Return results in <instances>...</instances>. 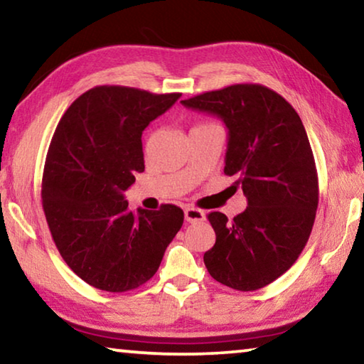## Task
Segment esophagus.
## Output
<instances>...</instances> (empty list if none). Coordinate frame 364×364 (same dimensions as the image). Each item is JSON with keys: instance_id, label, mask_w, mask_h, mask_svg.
I'll return each mask as SVG.
<instances>
[{"instance_id": "esophagus-1", "label": "esophagus", "mask_w": 364, "mask_h": 364, "mask_svg": "<svg viewBox=\"0 0 364 364\" xmlns=\"http://www.w3.org/2000/svg\"><path fill=\"white\" fill-rule=\"evenodd\" d=\"M184 218H186L188 223H197V221H204L205 220V213L199 210V208L188 207L186 210H184Z\"/></svg>"}]
</instances>
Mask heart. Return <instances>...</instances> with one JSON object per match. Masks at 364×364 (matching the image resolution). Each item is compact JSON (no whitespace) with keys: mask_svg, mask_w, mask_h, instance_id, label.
<instances>
[{"mask_svg":"<svg viewBox=\"0 0 364 364\" xmlns=\"http://www.w3.org/2000/svg\"><path fill=\"white\" fill-rule=\"evenodd\" d=\"M199 127H204V125H199Z\"/></svg>","mask_w":364,"mask_h":364,"instance_id":"1","label":"heart"}]
</instances>
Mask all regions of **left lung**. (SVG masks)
I'll return each mask as SVG.
<instances>
[{"label": "left lung", "mask_w": 364, "mask_h": 364, "mask_svg": "<svg viewBox=\"0 0 364 364\" xmlns=\"http://www.w3.org/2000/svg\"><path fill=\"white\" fill-rule=\"evenodd\" d=\"M217 115L228 128L225 173L247 197L232 221L208 213L217 234L204 263L213 279L257 291L278 279L304 250L318 208V175L304 123L284 97L263 85H231L181 101Z\"/></svg>", "instance_id": "1"}]
</instances>
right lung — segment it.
I'll use <instances>...</instances> for the list:
<instances>
[{"label": "right lung", "mask_w": 364, "mask_h": 364, "mask_svg": "<svg viewBox=\"0 0 364 364\" xmlns=\"http://www.w3.org/2000/svg\"><path fill=\"white\" fill-rule=\"evenodd\" d=\"M180 96L96 86L72 102L54 132L43 210L59 254L90 286L127 292L144 284L180 231V207L133 213L123 196L144 171V128Z\"/></svg>", "instance_id": "add662e5"}]
</instances>
